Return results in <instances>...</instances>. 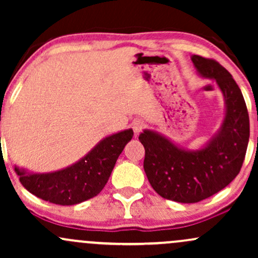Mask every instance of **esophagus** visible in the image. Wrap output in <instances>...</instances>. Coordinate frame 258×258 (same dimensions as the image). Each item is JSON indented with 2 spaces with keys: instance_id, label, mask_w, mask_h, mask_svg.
I'll return each mask as SVG.
<instances>
[{
  "instance_id": "esophagus-1",
  "label": "esophagus",
  "mask_w": 258,
  "mask_h": 258,
  "mask_svg": "<svg viewBox=\"0 0 258 258\" xmlns=\"http://www.w3.org/2000/svg\"><path fill=\"white\" fill-rule=\"evenodd\" d=\"M144 122L142 120H136V121H133V123H132V127H133V131H135V135L137 136V135H139V133L142 132V130L144 128Z\"/></svg>"
}]
</instances>
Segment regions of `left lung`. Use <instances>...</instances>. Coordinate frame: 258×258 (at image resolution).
Returning <instances> with one entry per match:
<instances>
[{"label": "left lung", "mask_w": 258, "mask_h": 258, "mask_svg": "<svg viewBox=\"0 0 258 258\" xmlns=\"http://www.w3.org/2000/svg\"><path fill=\"white\" fill-rule=\"evenodd\" d=\"M191 61L201 78L215 81L223 94L220 128L198 149L180 147L153 130L139 135L150 185L160 197L183 204L199 203L226 188L240 172L250 137L246 104L232 75L212 59L194 54Z\"/></svg>", "instance_id": "8db88e82"}]
</instances>
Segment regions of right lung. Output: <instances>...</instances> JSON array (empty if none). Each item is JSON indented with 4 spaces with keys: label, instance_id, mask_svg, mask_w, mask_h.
I'll return each instance as SVG.
<instances>
[{
    "label": "right lung",
    "instance_id": "right-lung-1",
    "mask_svg": "<svg viewBox=\"0 0 258 258\" xmlns=\"http://www.w3.org/2000/svg\"><path fill=\"white\" fill-rule=\"evenodd\" d=\"M132 137V128L112 133L98 142L84 158L53 172H30L17 165L14 171L23 186L35 197L57 205H76L102 191L117 158Z\"/></svg>",
    "mask_w": 258,
    "mask_h": 258
}]
</instances>
